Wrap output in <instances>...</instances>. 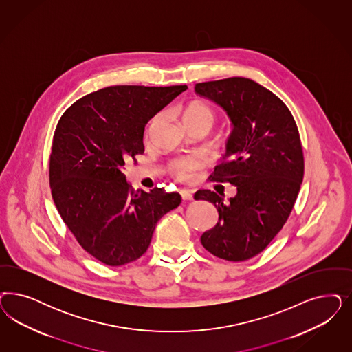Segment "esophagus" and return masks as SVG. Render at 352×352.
I'll return each instance as SVG.
<instances>
[{"label":"esophagus","instance_id":"1","mask_svg":"<svg viewBox=\"0 0 352 352\" xmlns=\"http://www.w3.org/2000/svg\"><path fill=\"white\" fill-rule=\"evenodd\" d=\"M182 198L184 201H193V192L189 189H182L180 190Z\"/></svg>","mask_w":352,"mask_h":352}]
</instances>
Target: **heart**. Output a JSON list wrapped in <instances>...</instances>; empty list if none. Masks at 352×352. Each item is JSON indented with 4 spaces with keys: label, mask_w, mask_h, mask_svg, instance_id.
I'll return each instance as SVG.
<instances>
[{
    "label": "heart",
    "mask_w": 352,
    "mask_h": 352,
    "mask_svg": "<svg viewBox=\"0 0 352 352\" xmlns=\"http://www.w3.org/2000/svg\"><path fill=\"white\" fill-rule=\"evenodd\" d=\"M163 113H155L146 126V136H148L154 128L162 122ZM216 115L212 109L204 103H192L182 113V122L185 126L192 124H207L210 128L215 124ZM204 159L198 155L185 157V158L172 159L170 162V170L179 180H188L194 170L202 168Z\"/></svg>",
    "instance_id": "1"
}]
</instances>
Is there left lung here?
I'll return each mask as SVG.
<instances>
[{
	"label": "left lung",
	"instance_id": "8db88e82",
	"mask_svg": "<svg viewBox=\"0 0 352 352\" xmlns=\"http://www.w3.org/2000/svg\"><path fill=\"white\" fill-rule=\"evenodd\" d=\"M195 93L217 103L233 124L227 151L210 176L229 182V201L208 189L197 201L215 204L219 221L204 232V249L220 259L248 261L265 249L294 207L305 175V158L294 118L276 94L246 78L195 84Z\"/></svg>",
	"mask_w": 352,
	"mask_h": 352
}]
</instances>
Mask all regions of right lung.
I'll return each mask as SVG.
<instances>
[{
    "label": "right lung",
    "mask_w": 352,
    "mask_h": 352,
    "mask_svg": "<svg viewBox=\"0 0 352 352\" xmlns=\"http://www.w3.org/2000/svg\"><path fill=\"white\" fill-rule=\"evenodd\" d=\"M186 85H115L78 100L58 122L49 163L58 212L80 246L118 267L142 256L160 217L182 204L179 193L133 190L125 163L144 153L148 120Z\"/></svg>",
    "instance_id": "1"
}]
</instances>
